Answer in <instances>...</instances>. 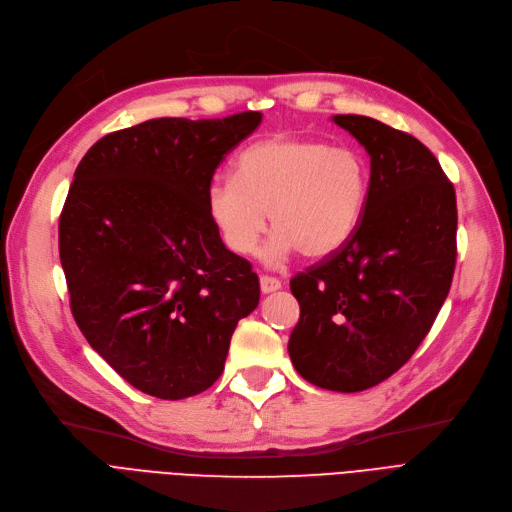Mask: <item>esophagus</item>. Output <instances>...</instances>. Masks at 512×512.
<instances>
[{"mask_svg":"<svg viewBox=\"0 0 512 512\" xmlns=\"http://www.w3.org/2000/svg\"><path fill=\"white\" fill-rule=\"evenodd\" d=\"M279 288H281V281L277 277H269V275H262L260 277V290H262V294L277 292Z\"/></svg>","mask_w":512,"mask_h":512,"instance_id":"obj_1","label":"esophagus"}]
</instances>
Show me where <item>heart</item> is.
<instances>
[{
  "instance_id": "heart-1",
  "label": "heart",
  "mask_w": 512,
  "mask_h": 512,
  "mask_svg": "<svg viewBox=\"0 0 512 512\" xmlns=\"http://www.w3.org/2000/svg\"><path fill=\"white\" fill-rule=\"evenodd\" d=\"M370 191V166L351 147H330L306 136H271L243 149L235 178L208 187V214L224 245L248 256L267 229L269 262L300 250L323 258L349 241L363 216Z\"/></svg>"
}]
</instances>
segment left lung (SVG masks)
<instances>
[{
	"mask_svg": "<svg viewBox=\"0 0 512 512\" xmlns=\"http://www.w3.org/2000/svg\"><path fill=\"white\" fill-rule=\"evenodd\" d=\"M370 155V191L342 248L290 288L300 319L288 342L315 386L359 393L393 376L426 338L456 267V191L422 142L365 115H334Z\"/></svg>",
	"mask_w": 512,
	"mask_h": 512,
	"instance_id": "left-lung-1",
	"label": "left lung"
}]
</instances>
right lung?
Here are the masks:
<instances>
[{
    "mask_svg": "<svg viewBox=\"0 0 512 512\" xmlns=\"http://www.w3.org/2000/svg\"><path fill=\"white\" fill-rule=\"evenodd\" d=\"M262 113L161 117L100 138L58 222L71 313L138 391L185 399L224 370L237 321L260 300L252 264L224 248L206 193Z\"/></svg>",
    "mask_w": 512,
    "mask_h": 512,
    "instance_id": "right-lung-1",
    "label": "right lung"
}]
</instances>
